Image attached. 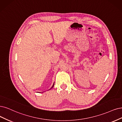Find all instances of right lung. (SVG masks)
<instances>
[{"instance_id":"add662e5","label":"right lung","mask_w":122,"mask_h":122,"mask_svg":"<svg viewBox=\"0 0 122 122\" xmlns=\"http://www.w3.org/2000/svg\"><path fill=\"white\" fill-rule=\"evenodd\" d=\"M54 84H53V86H52V87H51V88H53V86H54ZM51 88H50V89H51ZM50 89H49V90H50Z\"/></svg>"}]
</instances>
